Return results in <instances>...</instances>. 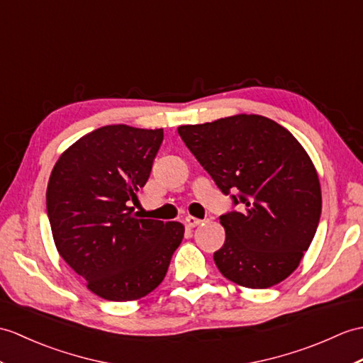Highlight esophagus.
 <instances>
[{"mask_svg":"<svg viewBox=\"0 0 363 363\" xmlns=\"http://www.w3.org/2000/svg\"><path fill=\"white\" fill-rule=\"evenodd\" d=\"M185 223H187V225L189 227H196V225H199L202 221L199 220V218H195V216H185Z\"/></svg>","mask_w":363,"mask_h":363,"instance_id":"34e87169","label":"esophagus"}]
</instances>
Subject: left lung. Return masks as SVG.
<instances>
[{
	"mask_svg": "<svg viewBox=\"0 0 363 363\" xmlns=\"http://www.w3.org/2000/svg\"><path fill=\"white\" fill-rule=\"evenodd\" d=\"M181 139L238 212L220 218L225 241L213 259L220 272L266 289L298 267L317 230L322 190L306 150L280 123L258 114L182 125Z\"/></svg>",
	"mask_w": 363,
	"mask_h": 363,
	"instance_id": "left-lung-1",
	"label": "left lung"
}]
</instances>
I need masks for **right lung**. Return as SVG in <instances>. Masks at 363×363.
<instances>
[{
	"label": "right lung",
	"mask_w": 363,
	"mask_h": 363,
	"mask_svg": "<svg viewBox=\"0 0 363 363\" xmlns=\"http://www.w3.org/2000/svg\"><path fill=\"white\" fill-rule=\"evenodd\" d=\"M162 139V128L106 125L66 148L50 173L46 206L55 247L105 300L133 301L155 291L184 238L181 223L145 220L130 207Z\"/></svg>",
	"instance_id": "right-lung-1"
}]
</instances>
